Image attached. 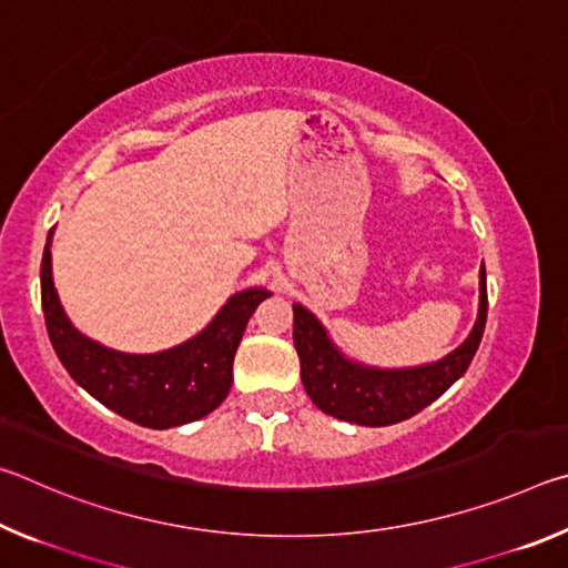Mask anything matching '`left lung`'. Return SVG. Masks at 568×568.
Here are the masks:
<instances>
[{
    "mask_svg": "<svg viewBox=\"0 0 568 568\" xmlns=\"http://www.w3.org/2000/svg\"><path fill=\"white\" fill-rule=\"evenodd\" d=\"M486 267L480 265L478 313L466 341L434 363L378 368L345 355L328 328L305 305L293 303V343L305 393L323 413L355 426H393L416 416L466 373L486 328Z\"/></svg>",
    "mask_w": 568,
    "mask_h": 568,
    "instance_id": "left-lung-1",
    "label": "left lung"
}]
</instances>
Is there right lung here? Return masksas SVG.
I'll list each match as a JSON object with an SVG mask.
<instances>
[{"mask_svg": "<svg viewBox=\"0 0 568 568\" xmlns=\"http://www.w3.org/2000/svg\"><path fill=\"white\" fill-rule=\"evenodd\" d=\"M52 233L42 255V311L67 373L102 406L138 426L165 430L213 413L233 386V361L255 307L273 293L245 287L227 297L203 331L158 353H122L80 333L52 281Z\"/></svg>", "mask_w": 568, "mask_h": 568, "instance_id": "right-lung-1", "label": "right lung"}]
</instances>
